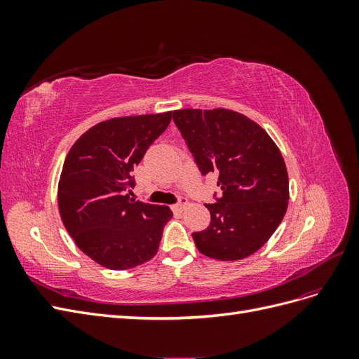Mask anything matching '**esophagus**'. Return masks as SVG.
Listing matches in <instances>:
<instances>
[{
  "mask_svg": "<svg viewBox=\"0 0 359 359\" xmlns=\"http://www.w3.org/2000/svg\"><path fill=\"white\" fill-rule=\"evenodd\" d=\"M187 205H189V201H187L186 198H181V201H180L178 203L173 205L172 208H173V211H178V212H181V211L186 210V206H187Z\"/></svg>",
  "mask_w": 359,
  "mask_h": 359,
  "instance_id": "obj_1",
  "label": "esophagus"
}]
</instances>
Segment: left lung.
I'll return each mask as SVG.
<instances>
[{"label": "left lung", "instance_id": "obj_1", "mask_svg": "<svg viewBox=\"0 0 359 359\" xmlns=\"http://www.w3.org/2000/svg\"><path fill=\"white\" fill-rule=\"evenodd\" d=\"M173 121L202 175L223 191L205 205L211 223L194 232L198 250L217 260L252 256L276 232L289 201V177L278 147L253 119L231 109H180Z\"/></svg>", "mask_w": 359, "mask_h": 359}]
</instances>
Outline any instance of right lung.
Segmentation results:
<instances>
[{
  "instance_id": "right-lung-1",
  "label": "right lung",
  "mask_w": 359,
  "mask_h": 359,
  "mask_svg": "<svg viewBox=\"0 0 359 359\" xmlns=\"http://www.w3.org/2000/svg\"><path fill=\"white\" fill-rule=\"evenodd\" d=\"M172 116L169 111L106 119L86 130L64 160L61 220L76 245L104 268L130 269L157 253L172 211L130 198L132 170Z\"/></svg>"
}]
</instances>
